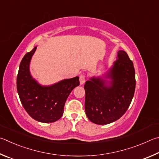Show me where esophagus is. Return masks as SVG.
<instances>
[{
    "instance_id": "1",
    "label": "esophagus",
    "mask_w": 159,
    "mask_h": 159,
    "mask_svg": "<svg viewBox=\"0 0 159 159\" xmlns=\"http://www.w3.org/2000/svg\"><path fill=\"white\" fill-rule=\"evenodd\" d=\"M85 80H86L85 75H83V74L80 75V84L82 85L83 84H84V83L85 82Z\"/></svg>"
}]
</instances>
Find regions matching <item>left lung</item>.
Segmentation results:
<instances>
[{"mask_svg":"<svg viewBox=\"0 0 159 159\" xmlns=\"http://www.w3.org/2000/svg\"><path fill=\"white\" fill-rule=\"evenodd\" d=\"M84 88L85 112L91 122L105 125L121 117L132 101L135 89L134 66L126 52L118 51L117 59L107 73L91 77Z\"/></svg>","mask_w":159,"mask_h":159,"instance_id":"8db88e82","label":"left lung"}]
</instances>
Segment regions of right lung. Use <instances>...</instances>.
<instances>
[{
	"mask_svg": "<svg viewBox=\"0 0 159 159\" xmlns=\"http://www.w3.org/2000/svg\"><path fill=\"white\" fill-rule=\"evenodd\" d=\"M37 47L26 53L19 65L16 89L22 105L35 120L52 123L63 114L65 102L70 93L80 84L79 77L61 80L50 86L39 84L30 72V62Z\"/></svg>",
	"mask_w": 159,
	"mask_h": 159,
	"instance_id": "add662e5",
	"label": "right lung"
}]
</instances>
